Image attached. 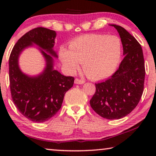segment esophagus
I'll return each instance as SVG.
<instances>
[{
	"label": "esophagus",
	"instance_id": "1",
	"mask_svg": "<svg viewBox=\"0 0 156 156\" xmlns=\"http://www.w3.org/2000/svg\"><path fill=\"white\" fill-rule=\"evenodd\" d=\"M84 82L85 81L84 80H81V79H79V78H76L75 80H74V83L77 84H84Z\"/></svg>",
	"mask_w": 156,
	"mask_h": 156
}]
</instances>
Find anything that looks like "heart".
<instances>
[{"label":"heart","mask_w":156,"mask_h":156,"mask_svg":"<svg viewBox=\"0 0 156 156\" xmlns=\"http://www.w3.org/2000/svg\"><path fill=\"white\" fill-rule=\"evenodd\" d=\"M122 43L116 36L89 34L72 40L69 50L59 49V57L70 73H74L83 63L88 77L101 80L114 73L120 62Z\"/></svg>","instance_id":"b5f03b06"}]
</instances>
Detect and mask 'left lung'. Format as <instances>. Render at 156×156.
<instances>
[{
  "label": "left lung",
  "instance_id": "8db88e82",
  "mask_svg": "<svg viewBox=\"0 0 156 156\" xmlns=\"http://www.w3.org/2000/svg\"><path fill=\"white\" fill-rule=\"evenodd\" d=\"M119 32L124 58L108 80L95 84L90 100L94 112L107 119H119L138 105L144 92L146 70L142 48L133 36L121 26L112 25Z\"/></svg>",
  "mask_w": 156,
  "mask_h": 156
}]
</instances>
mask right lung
I'll list each match as a JSON object with an SVG mask.
<instances>
[{"label":"right lung","instance_id":"1","mask_svg":"<svg viewBox=\"0 0 156 156\" xmlns=\"http://www.w3.org/2000/svg\"><path fill=\"white\" fill-rule=\"evenodd\" d=\"M56 33L45 27L34 28L15 44L9 57V81L12 101L23 116L33 122H44L60 109L65 93L72 87L74 78L53 69V59L41 50L47 61L43 73L35 77L23 74L18 67V57L23 49L35 43L55 57L52 50Z\"/></svg>","mask_w":156,"mask_h":156}]
</instances>
